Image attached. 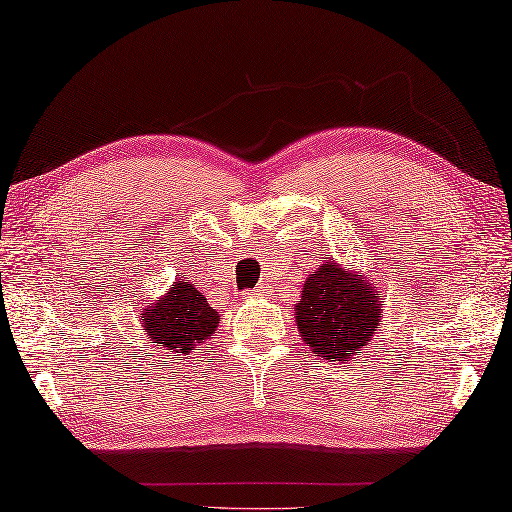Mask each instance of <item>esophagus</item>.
Returning a JSON list of instances; mask_svg holds the SVG:
<instances>
[{
    "mask_svg": "<svg viewBox=\"0 0 512 512\" xmlns=\"http://www.w3.org/2000/svg\"><path fill=\"white\" fill-rule=\"evenodd\" d=\"M245 295H247V297H258V295H261V290H258V288H254V290H249V292H245Z\"/></svg>",
    "mask_w": 512,
    "mask_h": 512,
    "instance_id": "34e87169",
    "label": "esophagus"
}]
</instances>
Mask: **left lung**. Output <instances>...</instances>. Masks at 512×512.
<instances>
[{"label":"left lung","mask_w":512,"mask_h":512,"mask_svg":"<svg viewBox=\"0 0 512 512\" xmlns=\"http://www.w3.org/2000/svg\"><path fill=\"white\" fill-rule=\"evenodd\" d=\"M370 276L326 261L308 274L295 304V322L306 347L326 363L358 356L379 331L383 304Z\"/></svg>","instance_id":"8db88e82"}]
</instances>
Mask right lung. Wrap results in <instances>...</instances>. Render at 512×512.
<instances>
[{
  "label": "right lung",
  "instance_id": "right-lung-1",
  "mask_svg": "<svg viewBox=\"0 0 512 512\" xmlns=\"http://www.w3.org/2000/svg\"><path fill=\"white\" fill-rule=\"evenodd\" d=\"M140 317L156 347L177 356H188L197 345H204L220 324V315L208 306L204 292L186 279L174 281L163 297L140 308Z\"/></svg>",
  "mask_w": 512,
  "mask_h": 512
}]
</instances>
